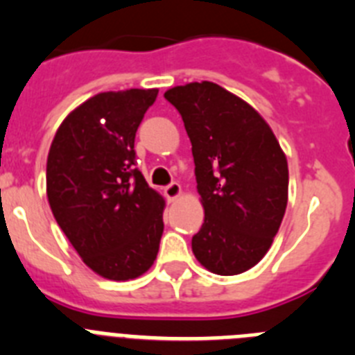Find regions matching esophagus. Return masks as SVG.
I'll return each instance as SVG.
<instances>
[{
  "label": "esophagus",
  "instance_id": "1",
  "mask_svg": "<svg viewBox=\"0 0 355 355\" xmlns=\"http://www.w3.org/2000/svg\"><path fill=\"white\" fill-rule=\"evenodd\" d=\"M163 192H165V197H167V199L172 202V200L178 199V197L181 196V184L171 183L168 187H165V190H163Z\"/></svg>",
  "mask_w": 355,
  "mask_h": 355
}]
</instances>
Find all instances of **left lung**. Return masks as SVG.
<instances>
[{"label":"left lung","instance_id":"1","mask_svg":"<svg viewBox=\"0 0 355 355\" xmlns=\"http://www.w3.org/2000/svg\"><path fill=\"white\" fill-rule=\"evenodd\" d=\"M192 142L205 224L192 238L197 261L218 275L258 265L288 205V162L265 119L211 81L165 92Z\"/></svg>","mask_w":355,"mask_h":355}]
</instances>
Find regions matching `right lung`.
<instances>
[{
  "instance_id": "obj_1",
  "label": "right lung",
  "mask_w": 355,
  "mask_h": 355,
  "mask_svg": "<svg viewBox=\"0 0 355 355\" xmlns=\"http://www.w3.org/2000/svg\"><path fill=\"white\" fill-rule=\"evenodd\" d=\"M156 89L101 92L65 117L48 155L51 211L80 258L112 281L155 263L165 200L135 167V135Z\"/></svg>"
}]
</instances>
